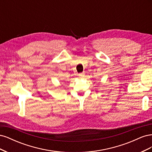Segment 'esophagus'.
Segmentation results:
<instances>
[{"mask_svg":"<svg viewBox=\"0 0 152 152\" xmlns=\"http://www.w3.org/2000/svg\"><path fill=\"white\" fill-rule=\"evenodd\" d=\"M85 76V73H80L79 74V77L80 79H82V78H84Z\"/></svg>","mask_w":152,"mask_h":152,"instance_id":"obj_1","label":"esophagus"}]
</instances>
